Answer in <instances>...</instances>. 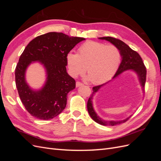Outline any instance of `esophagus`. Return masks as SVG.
<instances>
[{
  "mask_svg": "<svg viewBox=\"0 0 161 161\" xmlns=\"http://www.w3.org/2000/svg\"><path fill=\"white\" fill-rule=\"evenodd\" d=\"M82 85H83V84H82V82H80L77 81V82H76V87H79V86H82Z\"/></svg>",
  "mask_w": 161,
  "mask_h": 161,
  "instance_id": "esophagus-1",
  "label": "esophagus"
}]
</instances>
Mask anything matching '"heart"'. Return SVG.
<instances>
[{"label":"heart","mask_w":161,"mask_h":161,"mask_svg":"<svg viewBox=\"0 0 161 161\" xmlns=\"http://www.w3.org/2000/svg\"><path fill=\"white\" fill-rule=\"evenodd\" d=\"M121 53L115 46L89 42L81 46L78 54L68 53L67 66L70 75L77 77L86 71L94 84H101L111 79L118 70Z\"/></svg>","instance_id":"obj_1"}]
</instances>
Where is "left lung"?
<instances>
[{
    "label": "left lung",
    "mask_w": 161,
    "mask_h": 161,
    "mask_svg": "<svg viewBox=\"0 0 161 161\" xmlns=\"http://www.w3.org/2000/svg\"><path fill=\"white\" fill-rule=\"evenodd\" d=\"M99 39L100 40H105L109 42L118 48L120 52L122 60H121V64L113 79H115V77L118 76L121 73H122L125 70H131L134 71L136 74H137L140 85L142 87V89L144 90L146 79H147V69H146V67L144 64L142 58L140 57L139 53L133 50L132 49H131L127 44H125L124 42L118 40V39H116L112 37H99ZM105 84L92 87V91L93 92H92V94L91 95L88 100V102H87V109H88V112L90 116L95 122L103 125L113 126L125 122L126 121H128L129 119L131 116L124 120L121 121H107L100 118L95 113V111L93 109V106H92V97H93L95 93L98 92L101 87L102 86H103Z\"/></svg>",
    "instance_id": "8db88e82"
}]
</instances>
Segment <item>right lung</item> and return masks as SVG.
Returning a JSON list of instances; mask_svg holds the SVG:
<instances>
[{
	"label": "right lung",
	"mask_w": 161,
	"mask_h": 161,
	"mask_svg": "<svg viewBox=\"0 0 161 161\" xmlns=\"http://www.w3.org/2000/svg\"><path fill=\"white\" fill-rule=\"evenodd\" d=\"M85 40L63 33L50 32L28 43L19 58L14 74L19 97L32 116L48 120L64 109L67 95L76 86L75 79L66 72V57L77 43ZM36 61L45 66L47 78L42 88L34 91L26 83L25 72L28 66Z\"/></svg>",
	"instance_id": "1"
}]
</instances>
